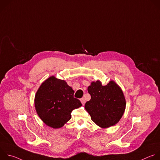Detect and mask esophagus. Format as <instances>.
Returning a JSON list of instances; mask_svg holds the SVG:
<instances>
[{
  "instance_id": "esophagus-1",
  "label": "esophagus",
  "mask_w": 160,
  "mask_h": 160,
  "mask_svg": "<svg viewBox=\"0 0 160 160\" xmlns=\"http://www.w3.org/2000/svg\"><path fill=\"white\" fill-rule=\"evenodd\" d=\"M80 101H81V102H82V104L83 105L85 103V99H84V98H82V99H80Z\"/></svg>"
}]
</instances>
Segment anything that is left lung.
Instances as JSON below:
<instances>
[{
	"mask_svg": "<svg viewBox=\"0 0 160 160\" xmlns=\"http://www.w3.org/2000/svg\"><path fill=\"white\" fill-rule=\"evenodd\" d=\"M91 96L85 109L96 125L108 128L116 125L125 110L126 101L121 88L112 80L102 85L99 80L92 82L88 87Z\"/></svg>",
	"mask_w": 160,
	"mask_h": 160,
	"instance_id": "obj_1",
	"label": "left lung"
}]
</instances>
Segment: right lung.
<instances>
[{
	"label": "right lung",
	"mask_w": 160,
	"mask_h": 160,
	"mask_svg": "<svg viewBox=\"0 0 160 160\" xmlns=\"http://www.w3.org/2000/svg\"><path fill=\"white\" fill-rule=\"evenodd\" d=\"M74 90L66 81L54 76L45 80L35 97V107L44 123L54 128H61L69 121L72 111L82 106L75 98Z\"/></svg>",
	"instance_id": "1"
}]
</instances>
